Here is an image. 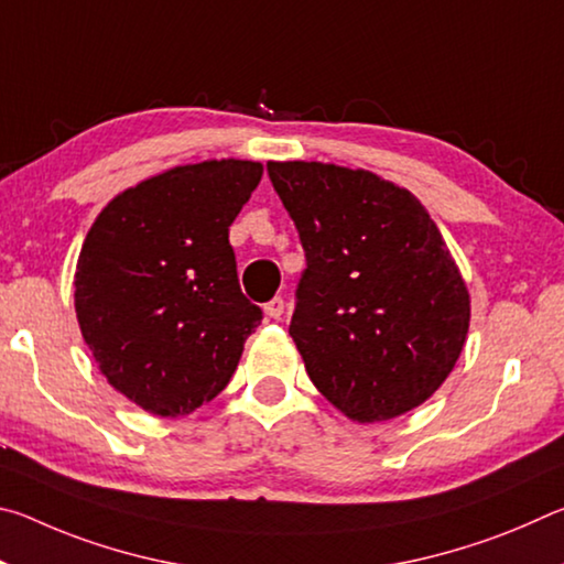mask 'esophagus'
<instances>
[{"instance_id":"34e87169","label":"esophagus","mask_w":564,"mask_h":564,"mask_svg":"<svg viewBox=\"0 0 564 564\" xmlns=\"http://www.w3.org/2000/svg\"><path fill=\"white\" fill-rule=\"evenodd\" d=\"M283 308H285V303H283L281 295H275V299H271L269 303L263 305L265 316H269V318H275V321H279V318L283 316Z\"/></svg>"}]
</instances>
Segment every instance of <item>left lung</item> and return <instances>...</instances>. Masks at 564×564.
<instances>
[{
	"instance_id": "obj_1",
	"label": "left lung",
	"mask_w": 564,
	"mask_h": 564,
	"mask_svg": "<svg viewBox=\"0 0 564 564\" xmlns=\"http://www.w3.org/2000/svg\"><path fill=\"white\" fill-rule=\"evenodd\" d=\"M305 271L289 333L340 413L378 423L425 403L465 346L470 295L410 191L318 161H269Z\"/></svg>"
}]
</instances>
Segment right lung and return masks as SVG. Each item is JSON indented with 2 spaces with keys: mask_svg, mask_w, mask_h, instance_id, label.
I'll list each match as a JSON object with an SVG mask.
<instances>
[{
  "mask_svg": "<svg viewBox=\"0 0 564 564\" xmlns=\"http://www.w3.org/2000/svg\"><path fill=\"white\" fill-rule=\"evenodd\" d=\"M256 161H204L123 191L82 246L74 305L109 383L161 417L228 386L263 313L241 293L228 226L259 186Z\"/></svg>",
  "mask_w": 564,
  "mask_h": 564,
  "instance_id": "right-lung-1",
  "label": "right lung"
}]
</instances>
